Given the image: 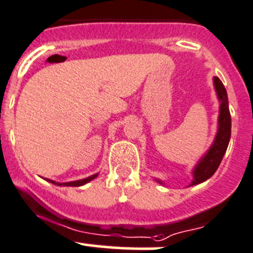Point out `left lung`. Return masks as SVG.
<instances>
[{
  "instance_id": "1",
  "label": "left lung",
  "mask_w": 253,
  "mask_h": 253,
  "mask_svg": "<svg viewBox=\"0 0 253 253\" xmlns=\"http://www.w3.org/2000/svg\"><path fill=\"white\" fill-rule=\"evenodd\" d=\"M214 86L217 98L220 101L219 127H217L216 136H215V140L211 149L208 150V152L202 157L201 161L194 167L193 181H192L191 186L207 181L215 173L220 162H221L222 157H224L225 152H226L230 136H231V117H230L226 89H225L224 84L220 81L219 77H214ZM159 182L162 183L161 181Z\"/></svg>"
}]
</instances>
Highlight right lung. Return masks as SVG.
I'll return each instance as SVG.
<instances>
[{
    "label": "right lung",
    "mask_w": 253,
    "mask_h": 253,
    "mask_svg": "<svg viewBox=\"0 0 253 253\" xmlns=\"http://www.w3.org/2000/svg\"><path fill=\"white\" fill-rule=\"evenodd\" d=\"M97 177V174H93V176H89L87 177V178H84V179H79V181H74V182H66V183H57V182H54L51 181V179H46V181L51 182L52 184H56V186H67V187H80V186H84V184H86L87 182L92 181V179H94Z\"/></svg>",
    "instance_id": "1"
}]
</instances>
